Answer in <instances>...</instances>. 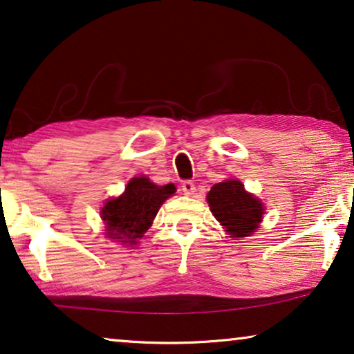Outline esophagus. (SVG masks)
I'll list each match as a JSON object with an SVG mask.
<instances>
[{"instance_id": "34e87169", "label": "esophagus", "mask_w": 354, "mask_h": 354, "mask_svg": "<svg viewBox=\"0 0 354 354\" xmlns=\"http://www.w3.org/2000/svg\"><path fill=\"white\" fill-rule=\"evenodd\" d=\"M181 189H183V192L186 194V195H194V192H195V184H194V181H183V184H181Z\"/></svg>"}]
</instances>
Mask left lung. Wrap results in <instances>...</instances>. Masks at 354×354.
<instances>
[{
    "label": "left lung",
    "instance_id": "left-lung-1",
    "mask_svg": "<svg viewBox=\"0 0 354 354\" xmlns=\"http://www.w3.org/2000/svg\"><path fill=\"white\" fill-rule=\"evenodd\" d=\"M211 213L230 236H248L257 229L263 214V205L245 191L236 179L218 183L207 195Z\"/></svg>",
    "mask_w": 354,
    "mask_h": 354
}]
</instances>
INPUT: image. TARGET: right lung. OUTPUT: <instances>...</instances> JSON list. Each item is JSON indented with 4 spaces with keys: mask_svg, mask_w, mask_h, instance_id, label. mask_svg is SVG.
<instances>
[{
    "mask_svg": "<svg viewBox=\"0 0 354 354\" xmlns=\"http://www.w3.org/2000/svg\"><path fill=\"white\" fill-rule=\"evenodd\" d=\"M175 194V186H156L149 178H133L127 184L125 192L118 198H111L104 205L103 221L108 236L120 243H136L151 227L160 205Z\"/></svg>",
    "mask_w": 354,
    "mask_h": 354,
    "instance_id": "1",
    "label": "right lung"
}]
</instances>
